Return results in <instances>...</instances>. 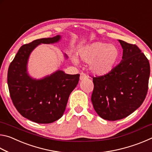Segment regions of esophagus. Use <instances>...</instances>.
Listing matches in <instances>:
<instances>
[{
  "mask_svg": "<svg viewBox=\"0 0 152 152\" xmlns=\"http://www.w3.org/2000/svg\"><path fill=\"white\" fill-rule=\"evenodd\" d=\"M87 78H88V76H87L86 74H84L83 72L80 73V80H84Z\"/></svg>",
  "mask_w": 152,
  "mask_h": 152,
  "instance_id": "1",
  "label": "esophagus"
}]
</instances>
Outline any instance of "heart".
<instances>
[{"mask_svg":"<svg viewBox=\"0 0 152 152\" xmlns=\"http://www.w3.org/2000/svg\"><path fill=\"white\" fill-rule=\"evenodd\" d=\"M78 56L84 62H90L89 69L92 73L102 76L113 70L119 60L120 53L115 45L96 42L80 49Z\"/></svg>","mask_w":152,"mask_h":152,"instance_id":"obj_1","label":"heart"}]
</instances>
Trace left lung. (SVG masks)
Instances as JSON below:
<instances>
[{
	"label": "left lung",
	"instance_id": "1",
	"mask_svg": "<svg viewBox=\"0 0 152 152\" xmlns=\"http://www.w3.org/2000/svg\"><path fill=\"white\" fill-rule=\"evenodd\" d=\"M121 61L109 74L93 77L91 101L102 119L117 121L135 111L148 93L150 66L137 45L119 40Z\"/></svg>",
	"mask_w": 152,
	"mask_h": 152
}]
</instances>
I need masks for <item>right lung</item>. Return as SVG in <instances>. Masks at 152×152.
<instances>
[{"label":"right lung","mask_w":152,"mask_h":152,"mask_svg":"<svg viewBox=\"0 0 152 152\" xmlns=\"http://www.w3.org/2000/svg\"><path fill=\"white\" fill-rule=\"evenodd\" d=\"M60 35L42 38L22 45L9 66L7 82L10 96L20 115L37 123H51L62 117L69 96L76 88L80 74H67L58 70L40 80L27 73L28 59L41 43H57ZM65 57L68 56L65 54Z\"/></svg>","instance_id":"right-lung-1"}]
</instances>
